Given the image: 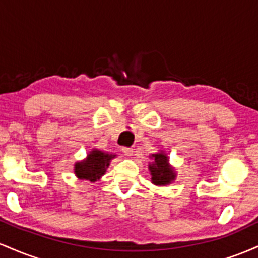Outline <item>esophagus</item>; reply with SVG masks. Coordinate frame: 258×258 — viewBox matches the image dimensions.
<instances>
[{
    "mask_svg": "<svg viewBox=\"0 0 258 258\" xmlns=\"http://www.w3.org/2000/svg\"><path fill=\"white\" fill-rule=\"evenodd\" d=\"M122 153L125 154L126 156H131L133 154V149L132 148H127V147H123L122 148Z\"/></svg>",
    "mask_w": 258,
    "mask_h": 258,
    "instance_id": "1",
    "label": "esophagus"
}]
</instances>
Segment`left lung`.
Masks as SVG:
<instances>
[{"mask_svg":"<svg viewBox=\"0 0 258 258\" xmlns=\"http://www.w3.org/2000/svg\"><path fill=\"white\" fill-rule=\"evenodd\" d=\"M153 162L149 164V171L152 174V183L155 185H167L176 178L174 168L168 162V156L164 152L152 155Z\"/></svg>","mask_w":258,"mask_h":258,"instance_id":"left-lung-1","label":"left lung"}]
</instances>
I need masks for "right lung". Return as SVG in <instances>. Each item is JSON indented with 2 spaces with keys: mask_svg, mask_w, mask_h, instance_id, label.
<instances>
[{
  "mask_svg": "<svg viewBox=\"0 0 258 258\" xmlns=\"http://www.w3.org/2000/svg\"><path fill=\"white\" fill-rule=\"evenodd\" d=\"M114 154H108L100 152L98 149H93L88 153L87 158L82 161L76 162L74 167V172L79 179H87L90 182H96L103 174L106 168L110 165L111 159H114Z\"/></svg>",
  "mask_w": 258,
  "mask_h": 258,
  "instance_id": "obj_1",
  "label": "right lung"
}]
</instances>
